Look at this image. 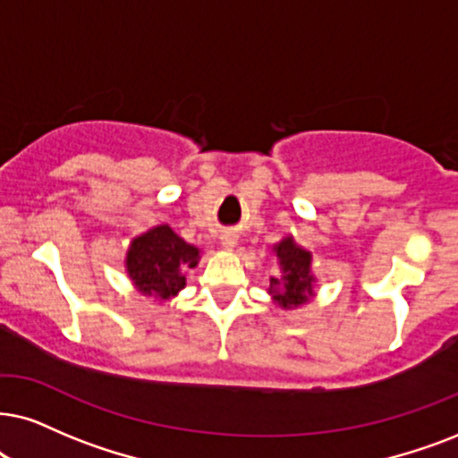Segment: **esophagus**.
<instances>
[{"label":"esophagus","instance_id":"esophagus-1","mask_svg":"<svg viewBox=\"0 0 458 458\" xmlns=\"http://www.w3.org/2000/svg\"><path fill=\"white\" fill-rule=\"evenodd\" d=\"M222 245H224L225 249H233V247L236 245V234H233V233H224V234H222Z\"/></svg>","mask_w":458,"mask_h":458}]
</instances>
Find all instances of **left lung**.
I'll use <instances>...</instances> for the list:
<instances>
[{"instance_id":"left-lung-1","label":"left lung","mask_w":458,"mask_h":458,"mask_svg":"<svg viewBox=\"0 0 458 458\" xmlns=\"http://www.w3.org/2000/svg\"><path fill=\"white\" fill-rule=\"evenodd\" d=\"M275 251L279 258L281 275L272 276L268 292L283 309L304 304L309 296H312L310 253L300 249L293 239L281 241Z\"/></svg>"}]
</instances>
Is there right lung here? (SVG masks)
<instances>
[{"instance_id": "1", "label": "right lung", "mask_w": 458, "mask_h": 458, "mask_svg": "<svg viewBox=\"0 0 458 458\" xmlns=\"http://www.w3.org/2000/svg\"><path fill=\"white\" fill-rule=\"evenodd\" d=\"M199 264V249L179 239L169 225L137 236L126 253V268L143 296L169 300L186 285L183 272Z\"/></svg>"}]
</instances>
